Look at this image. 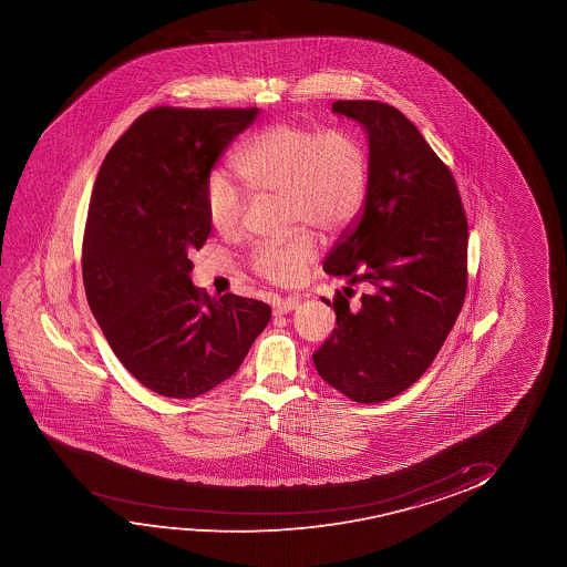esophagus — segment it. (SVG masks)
I'll use <instances>...</instances> for the list:
<instances>
[{
  "mask_svg": "<svg viewBox=\"0 0 567 567\" xmlns=\"http://www.w3.org/2000/svg\"><path fill=\"white\" fill-rule=\"evenodd\" d=\"M296 308H298V300L296 298H282V300H275L272 302V313L275 316H285V313L296 310Z\"/></svg>",
  "mask_w": 567,
  "mask_h": 567,
  "instance_id": "1",
  "label": "esophagus"
}]
</instances>
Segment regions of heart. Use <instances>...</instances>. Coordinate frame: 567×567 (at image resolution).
<instances>
[{"mask_svg":"<svg viewBox=\"0 0 567 567\" xmlns=\"http://www.w3.org/2000/svg\"><path fill=\"white\" fill-rule=\"evenodd\" d=\"M234 171L251 194L280 199L287 240L254 249L249 267L272 285H292L316 259L310 233L333 236L354 223L370 182V156L358 133L347 127L319 130L280 122L256 133L234 156ZM205 213L210 226L233 236L241 226L246 202L223 176L205 184Z\"/></svg>","mask_w":567,"mask_h":567,"instance_id":"b5f03b06","label":"heart"}]
</instances>
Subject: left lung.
<instances>
[{
	"instance_id": "left-lung-1",
	"label": "left lung",
	"mask_w": 567,
	"mask_h": 567,
	"mask_svg": "<svg viewBox=\"0 0 567 567\" xmlns=\"http://www.w3.org/2000/svg\"><path fill=\"white\" fill-rule=\"evenodd\" d=\"M333 112L368 133L370 182L357 223L323 269L362 282L337 290V327L313 354L319 375L357 403L411 388L434 362L466 295L468 226L450 168L403 112L375 101H337Z\"/></svg>"
}]
</instances>
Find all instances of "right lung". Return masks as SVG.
Returning <instances> with one entry per match:
<instances>
[{"mask_svg":"<svg viewBox=\"0 0 567 567\" xmlns=\"http://www.w3.org/2000/svg\"><path fill=\"white\" fill-rule=\"evenodd\" d=\"M259 109H172L141 114L94 182L83 282L96 323L145 388L194 399L240 368L271 308L194 287L187 254L209 238L205 184L218 156Z\"/></svg>","mask_w":567,"mask_h":567,"instance_id":"obj_1","label":"right lung"}]
</instances>
